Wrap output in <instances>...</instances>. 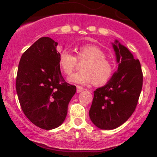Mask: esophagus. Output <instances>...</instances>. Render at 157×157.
Returning a JSON list of instances; mask_svg holds the SVG:
<instances>
[{
    "label": "esophagus",
    "mask_w": 157,
    "mask_h": 157,
    "mask_svg": "<svg viewBox=\"0 0 157 157\" xmlns=\"http://www.w3.org/2000/svg\"><path fill=\"white\" fill-rule=\"evenodd\" d=\"M83 90H84V89L82 87H81V86H77V93L82 92V91H83Z\"/></svg>",
    "instance_id": "34e87169"
}]
</instances>
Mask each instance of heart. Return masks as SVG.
I'll return each mask as SVG.
<instances>
[{
  "label": "heart",
  "instance_id": "heart-1",
  "mask_svg": "<svg viewBox=\"0 0 157 157\" xmlns=\"http://www.w3.org/2000/svg\"><path fill=\"white\" fill-rule=\"evenodd\" d=\"M105 53L95 45H82L76 48V56L64 49L59 55L58 64L65 75H69L77 67V62H85L81 71L68 77L70 82L86 85L92 82L95 86H103L109 82L114 73L113 61L105 57Z\"/></svg>",
  "mask_w": 157,
  "mask_h": 157
}]
</instances>
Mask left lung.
I'll use <instances>...</instances> for the list:
<instances>
[{
    "mask_svg": "<svg viewBox=\"0 0 157 157\" xmlns=\"http://www.w3.org/2000/svg\"><path fill=\"white\" fill-rule=\"evenodd\" d=\"M113 47L118 71L105 86L94 91L89 117L99 128L111 130L127 121L137 105L142 88L141 65L127 48L116 40Z\"/></svg>",
    "mask_w": 157,
    "mask_h": 157,
    "instance_id": "obj_1",
    "label": "left lung"
}]
</instances>
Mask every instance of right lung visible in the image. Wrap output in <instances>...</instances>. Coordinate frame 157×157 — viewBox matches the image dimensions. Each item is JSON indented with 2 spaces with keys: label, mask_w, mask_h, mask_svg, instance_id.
<instances>
[{
  "label": "right lung",
  "mask_w": 157,
  "mask_h": 157,
  "mask_svg": "<svg viewBox=\"0 0 157 157\" xmlns=\"http://www.w3.org/2000/svg\"><path fill=\"white\" fill-rule=\"evenodd\" d=\"M57 43L48 37L37 40L20 60L16 91L21 109L34 125L45 130L60 126L76 86L65 82L58 64Z\"/></svg>",
  "instance_id": "1"
}]
</instances>
